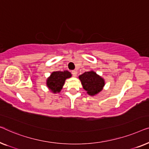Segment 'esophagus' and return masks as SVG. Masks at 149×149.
<instances>
[{
    "label": "esophagus",
    "instance_id": "esophagus-1",
    "mask_svg": "<svg viewBox=\"0 0 149 149\" xmlns=\"http://www.w3.org/2000/svg\"><path fill=\"white\" fill-rule=\"evenodd\" d=\"M72 74L73 76H74V77H77V73L76 71H75V70L72 71Z\"/></svg>",
    "mask_w": 149,
    "mask_h": 149
}]
</instances>
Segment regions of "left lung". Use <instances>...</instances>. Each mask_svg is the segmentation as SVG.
Listing matches in <instances>:
<instances>
[{"instance_id": "left-lung-1", "label": "left lung", "mask_w": 149, "mask_h": 149, "mask_svg": "<svg viewBox=\"0 0 149 149\" xmlns=\"http://www.w3.org/2000/svg\"><path fill=\"white\" fill-rule=\"evenodd\" d=\"M79 79L84 89L91 96L98 95L102 91L105 84L104 79L93 70L84 72L79 75Z\"/></svg>"}]
</instances>
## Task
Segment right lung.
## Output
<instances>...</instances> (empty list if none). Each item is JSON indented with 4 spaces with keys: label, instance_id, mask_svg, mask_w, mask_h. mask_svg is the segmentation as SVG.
Wrapping results in <instances>:
<instances>
[{
    "label": "right lung",
    "instance_id": "obj_1",
    "mask_svg": "<svg viewBox=\"0 0 149 149\" xmlns=\"http://www.w3.org/2000/svg\"><path fill=\"white\" fill-rule=\"evenodd\" d=\"M72 77V74L68 71L53 72L47 79V86L53 93H60L66 79Z\"/></svg>",
    "mask_w": 149,
    "mask_h": 149
}]
</instances>
